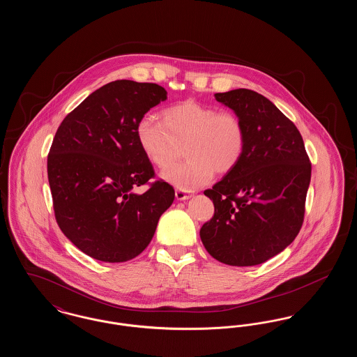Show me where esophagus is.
Listing matches in <instances>:
<instances>
[{"mask_svg": "<svg viewBox=\"0 0 357 357\" xmlns=\"http://www.w3.org/2000/svg\"><path fill=\"white\" fill-rule=\"evenodd\" d=\"M175 197H176L178 201H185V199H188L191 195L187 194L185 191H182V190H176L175 191Z\"/></svg>", "mask_w": 357, "mask_h": 357, "instance_id": "1", "label": "esophagus"}]
</instances>
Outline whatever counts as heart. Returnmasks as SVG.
<instances>
[{"mask_svg":"<svg viewBox=\"0 0 357 357\" xmlns=\"http://www.w3.org/2000/svg\"><path fill=\"white\" fill-rule=\"evenodd\" d=\"M160 119L139 120L136 139L146 158L160 170L172 166L185 153V163L163 172V178L181 190L204 186L214 172L229 174L243 156L246 128L233 111L185 100L165 108Z\"/></svg>","mask_w":357,"mask_h":357,"instance_id":"b5f03b06","label":"heart"}]
</instances>
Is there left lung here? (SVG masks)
<instances>
[{
	"label": "left lung",
	"mask_w": 357,
	"mask_h": 357,
	"mask_svg": "<svg viewBox=\"0 0 357 357\" xmlns=\"http://www.w3.org/2000/svg\"><path fill=\"white\" fill-rule=\"evenodd\" d=\"M246 128L237 167L204 194L214 215L201 227L204 249L231 266H255L281 253L304 222L312 165L297 127L269 99L239 88L215 93Z\"/></svg>",
	"instance_id": "8db88e82"
}]
</instances>
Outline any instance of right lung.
Masks as SVG:
<instances>
[{
  "label": "right lung",
  "instance_id": "add662e5",
  "mask_svg": "<svg viewBox=\"0 0 357 357\" xmlns=\"http://www.w3.org/2000/svg\"><path fill=\"white\" fill-rule=\"evenodd\" d=\"M167 99L163 86L116 80L92 92L61 121L48 153L54 218L83 253L126 262L151 242L174 187L155 178L140 150L136 126ZM149 184L142 196L130 190Z\"/></svg>",
  "mask_w": 357,
  "mask_h": 357
}]
</instances>
